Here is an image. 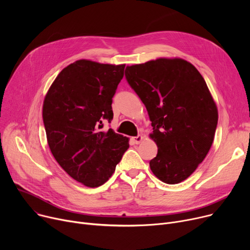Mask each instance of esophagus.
<instances>
[{
    "label": "esophagus",
    "instance_id": "1",
    "mask_svg": "<svg viewBox=\"0 0 250 250\" xmlns=\"http://www.w3.org/2000/svg\"><path fill=\"white\" fill-rule=\"evenodd\" d=\"M132 140H133V142L135 143V144H140L143 140H144V137L143 136H141V135H139V136H137V137H134V138H132Z\"/></svg>",
    "mask_w": 250,
    "mask_h": 250
}]
</instances>
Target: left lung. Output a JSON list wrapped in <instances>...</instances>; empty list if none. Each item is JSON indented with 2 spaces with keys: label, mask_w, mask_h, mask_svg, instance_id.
<instances>
[{
  "label": "left lung",
  "mask_w": 250,
  "mask_h": 250,
  "mask_svg": "<svg viewBox=\"0 0 250 250\" xmlns=\"http://www.w3.org/2000/svg\"><path fill=\"white\" fill-rule=\"evenodd\" d=\"M125 79L145 104L158 153L154 175L168 185L189 177L214 141L218 109L206 81L182 59H157L127 65Z\"/></svg>",
  "instance_id": "8db88e82"
}]
</instances>
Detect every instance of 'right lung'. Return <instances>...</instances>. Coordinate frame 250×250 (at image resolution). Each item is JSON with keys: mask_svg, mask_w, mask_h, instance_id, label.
<instances>
[{"mask_svg": "<svg viewBox=\"0 0 250 250\" xmlns=\"http://www.w3.org/2000/svg\"><path fill=\"white\" fill-rule=\"evenodd\" d=\"M125 64L79 60L65 67L45 95L42 117L51 154L72 178L97 188L113 174L128 139L103 121L113 118L112 97Z\"/></svg>", "mask_w": 250, "mask_h": 250, "instance_id": "obj_1", "label": "right lung"}]
</instances>
